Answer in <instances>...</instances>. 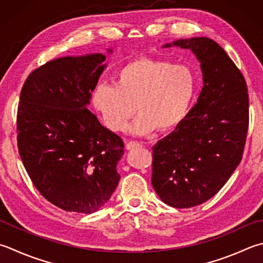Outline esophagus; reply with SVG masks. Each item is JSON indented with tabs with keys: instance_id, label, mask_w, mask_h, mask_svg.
I'll list each match as a JSON object with an SVG mask.
<instances>
[{
	"instance_id": "obj_1",
	"label": "esophagus",
	"mask_w": 263,
	"mask_h": 263,
	"mask_svg": "<svg viewBox=\"0 0 263 263\" xmlns=\"http://www.w3.org/2000/svg\"><path fill=\"white\" fill-rule=\"evenodd\" d=\"M140 147H142V144H141V143H138V142L130 141V142L126 143L127 150H134V148H140Z\"/></svg>"
}]
</instances>
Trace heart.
<instances>
[{
    "label": "heart",
    "instance_id": "1",
    "mask_svg": "<svg viewBox=\"0 0 263 263\" xmlns=\"http://www.w3.org/2000/svg\"><path fill=\"white\" fill-rule=\"evenodd\" d=\"M198 81L185 64L140 57L123 64L115 73V85L101 83L92 92V105L113 132L129 128L133 135L168 132L185 120L195 102Z\"/></svg>",
    "mask_w": 263,
    "mask_h": 263
}]
</instances>
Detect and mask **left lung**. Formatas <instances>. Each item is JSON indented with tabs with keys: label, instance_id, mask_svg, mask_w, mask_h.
Segmentation results:
<instances>
[{
	"label": "left lung",
	"instance_id": "1",
	"mask_svg": "<svg viewBox=\"0 0 263 263\" xmlns=\"http://www.w3.org/2000/svg\"><path fill=\"white\" fill-rule=\"evenodd\" d=\"M191 50L202 88L180 126L152 147V186L165 204L189 209L216 195L239 165L249 127V95L240 71L209 37L180 39L162 48Z\"/></svg>",
	"mask_w": 263,
	"mask_h": 263
}]
</instances>
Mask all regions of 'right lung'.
<instances>
[{"mask_svg":"<svg viewBox=\"0 0 263 263\" xmlns=\"http://www.w3.org/2000/svg\"><path fill=\"white\" fill-rule=\"evenodd\" d=\"M105 61L103 53L53 59L29 74L21 92L17 130L24 167L40 193L67 212L102 209L120 181L121 137L88 110Z\"/></svg>","mask_w":263,"mask_h":263,"instance_id":"right-lung-1","label":"right lung"}]
</instances>
